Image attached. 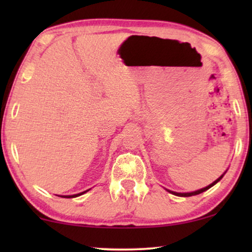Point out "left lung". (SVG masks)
<instances>
[{
    "label": "left lung",
    "instance_id": "left-lung-1",
    "mask_svg": "<svg viewBox=\"0 0 252 252\" xmlns=\"http://www.w3.org/2000/svg\"><path fill=\"white\" fill-rule=\"evenodd\" d=\"M223 174H225V173H223ZM223 174H222V175H221V177H220V178H218V179H217V180H216V181H213L211 185H209V186H208V187H205V188H202V189H199V190H196V191H191V192H175V191H171V190H168V191H170V192H172V194H173V195H177V196H181V197H189V196H194V195H198V194H201V192H203V191L208 190V189H209V188H211V187H212V186H215V185L217 184V182H218V181H220V180H221V178L223 177Z\"/></svg>",
    "mask_w": 252,
    "mask_h": 252
}]
</instances>
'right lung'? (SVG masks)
<instances>
[{
	"instance_id": "add662e5",
	"label": "right lung",
	"mask_w": 252,
	"mask_h": 252,
	"mask_svg": "<svg viewBox=\"0 0 252 252\" xmlns=\"http://www.w3.org/2000/svg\"><path fill=\"white\" fill-rule=\"evenodd\" d=\"M89 190V189H88ZM88 190H86V191H82V192H80V194H75V195H68V196H62V197H65V198H73V197H77V196H80V195H82V194H85V192H87Z\"/></svg>"
}]
</instances>
